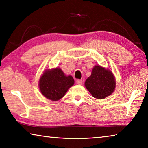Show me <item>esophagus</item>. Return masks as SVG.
Listing matches in <instances>:
<instances>
[{
  "label": "esophagus",
  "instance_id": "34e87169",
  "mask_svg": "<svg viewBox=\"0 0 148 148\" xmlns=\"http://www.w3.org/2000/svg\"><path fill=\"white\" fill-rule=\"evenodd\" d=\"M76 83L79 85H81L82 84V83H83V81H82V79H77Z\"/></svg>",
  "mask_w": 148,
  "mask_h": 148
}]
</instances>
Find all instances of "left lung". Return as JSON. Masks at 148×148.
Masks as SVG:
<instances>
[{
  "mask_svg": "<svg viewBox=\"0 0 148 148\" xmlns=\"http://www.w3.org/2000/svg\"><path fill=\"white\" fill-rule=\"evenodd\" d=\"M85 86L92 97L103 99L114 92L116 80L111 71L99 65L92 69L91 75L86 79Z\"/></svg>",
  "mask_w": 148,
  "mask_h": 148,
  "instance_id": "obj_1",
  "label": "left lung"
}]
</instances>
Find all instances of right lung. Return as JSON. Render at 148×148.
Returning a JSON list of instances; mask_svg holds the SVG:
<instances>
[{"instance_id":"add662e5","label":"right lung","mask_w":148,"mask_h":148,"mask_svg":"<svg viewBox=\"0 0 148 148\" xmlns=\"http://www.w3.org/2000/svg\"><path fill=\"white\" fill-rule=\"evenodd\" d=\"M74 84L73 77L65 76L61 69L56 68L47 70L42 74L39 81V87L45 97L56 101L62 98Z\"/></svg>"}]
</instances>
